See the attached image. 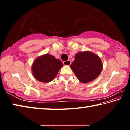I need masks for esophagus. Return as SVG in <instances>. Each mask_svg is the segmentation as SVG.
<instances>
[{
    "label": "esophagus",
    "mask_w": 130,
    "mask_h": 130,
    "mask_svg": "<svg viewBox=\"0 0 130 130\" xmlns=\"http://www.w3.org/2000/svg\"><path fill=\"white\" fill-rule=\"evenodd\" d=\"M63 64L64 65H68V66H69L70 64H71V61H69V60L63 61Z\"/></svg>",
    "instance_id": "1"
}]
</instances>
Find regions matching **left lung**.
Listing matches in <instances>:
<instances>
[{
    "label": "left lung",
    "mask_w": 130,
    "mask_h": 130,
    "mask_svg": "<svg viewBox=\"0 0 130 130\" xmlns=\"http://www.w3.org/2000/svg\"><path fill=\"white\" fill-rule=\"evenodd\" d=\"M70 68L80 82L86 84L93 81L100 75L103 63L98 55L90 51L78 52Z\"/></svg>",
    "instance_id": "obj_1"
}]
</instances>
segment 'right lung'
Returning a JSON list of instances; mask_svg holds the SVG:
<instances>
[{
    "instance_id": "1",
    "label": "right lung",
    "mask_w": 130,
    "mask_h": 130,
    "mask_svg": "<svg viewBox=\"0 0 130 130\" xmlns=\"http://www.w3.org/2000/svg\"><path fill=\"white\" fill-rule=\"evenodd\" d=\"M63 64L61 61L49 54L39 56L31 67L34 78L42 83H49L54 80Z\"/></svg>"
}]
</instances>
